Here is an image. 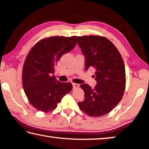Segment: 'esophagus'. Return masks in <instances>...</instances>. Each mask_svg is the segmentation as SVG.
<instances>
[{"instance_id":"esophagus-1","label":"esophagus","mask_w":149,"mask_h":149,"mask_svg":"<svg viewBox=\"0 0 149 149\" xmlns=\"http://www.w3.org/2000/svg\"><path fill=\"white\" fill-rule=\"evenodd\" d=\"M72 86H73V88H74V89H76V88H77V87H79V84H74V83L72 84Z\"/></svg>"}]
</instances>
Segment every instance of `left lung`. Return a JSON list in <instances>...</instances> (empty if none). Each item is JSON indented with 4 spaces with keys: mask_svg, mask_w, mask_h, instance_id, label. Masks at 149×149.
<instances>
[{
    "mask_svg": "<svg viewBox=\"0 0 149 149\" xmlns=\"http://www.w3.org/2000/svg\"><path fill=\"white\" fill-rule=\"evenodd\" d=\"M77 43L86 57V70L95 69L93 76L97 81L94 88L86 84L80 86L85 99L77 105L89 116H103L111 111L123 96L126 85L123 60L115 45L105 37L77 36Z\"/></svg>",
    "mask_w": 149,
    "mask_h": 149,
    "instance_id": "1",
    "label": "left lung"
}]
</instances>
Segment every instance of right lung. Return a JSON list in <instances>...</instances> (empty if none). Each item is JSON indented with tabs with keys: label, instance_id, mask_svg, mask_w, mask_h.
<instances>
[{
	"label": "right lung",
	"instance_id": "obj_1",
	"mask_svg": "<svg viewBox=\"0 0 149 149\" xmlns=\"http://www.w3.org/2000/svg\"><path fill=\"white\" fill-rule=\"evenodd\" d=\"M76 44L75 36H52L38 42L28 54L22 69V86L30 103L36 109L53 111L72 91V84L58 81L53 74L62 56Z\"/></svg>",
	"mask_w": 149,
	"mask_h": 149
}]
</instances>
